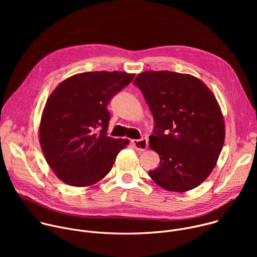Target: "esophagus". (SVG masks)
Listing matches in <instances>:
<instances>
[{
  "label": "esophagus",
  "mask_w": 257,
  "mask_h": 257,
  "mask_svg": "<svg viewBox=\"0 0 257 257\" xmlns=\"http://www.w3.org/2000/svg\"><path fill=\"white\" fill-rule=\"evenodd\" d=\"M133 148L137 151H145L149 146V140L146 138H141V139H134L131 141Z\"/></svg>",
  "instance_id": "esophagus-1"
}]
</instances>
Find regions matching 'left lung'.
<instances>
[{
  "mask_svg": "<svg viewBox=\"0 0 257 257\" xmlns=\"http://www.w3.org/2000/svg\"><path fill=\"white\" fill-rule=\"evenodd\" d=\"M137 86L154 116L151 148L160 166L149 171L162 188L185 192L197 187L213 170L225 141L221 108L198 78L171 71L138 74Z\"/></svg>",
  "mask_w": 257,
  "mask_h": 257,
  "instance_id": "1",
  "label": "left lung"
}]
</instances>
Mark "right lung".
Masks as SVG:
<instances>
[{"instance_id":"right-lung-1","label":"right lung","mask_w":257,"mask_h":257,"mask_svg":"<svg viewBox=\"0 0 257 257\" xmlns=\"http://www.w3.org/2000/svg\"><path fill=\"white\" fill-rule=\"evenodd\" d=\"M134 74L85 72L58 85L47 100L40 127L45 158L66 184H95L109 171L128 140L107 136L106 105L126 87Z\"/></svg>"}]
</instances>
